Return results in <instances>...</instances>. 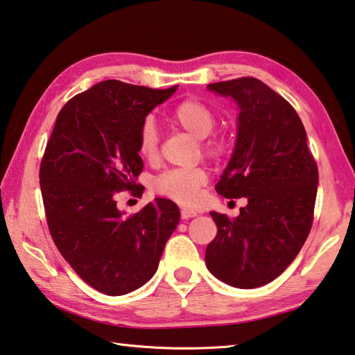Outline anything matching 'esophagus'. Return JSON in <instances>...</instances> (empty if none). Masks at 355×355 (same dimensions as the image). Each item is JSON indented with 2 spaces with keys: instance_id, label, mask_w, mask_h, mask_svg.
<instances>
[{
  "instance_id": "obj_1",
  "label": "esophagus",
  "mask_w": 355,
  "mask_h": 355,
  "mask_svg": "<svg viewBox=\"0 0 355 355\" xmlns=\"http://www.w3.org/2000/svg\"><path fill=\"white\" fill-rule=\"evenodd\" d=\"M180 214H182V218H183V220H186V218L196 217V216H197V211H194V209H188V208H183L182 211H180Z\"/></svg>"
}]
</instances>
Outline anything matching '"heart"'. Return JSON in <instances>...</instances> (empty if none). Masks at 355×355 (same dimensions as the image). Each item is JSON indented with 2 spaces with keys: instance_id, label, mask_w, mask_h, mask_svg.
Masks as SVG:
<instances>
[{
  "instance_id": "b5f03b06",
  "label": "heart",
  "mask_w": 355,
  "mask_h": 355,
  "mask_svg": "<svg viewBox=\"0 0 355 355\" xmlns=\"http://www.w3.org/2000/svg\"><path fill=\"white\" fill-rule=\"evenodd\" d=\"M172 121L189 133L202 140L203 153L211 159H220L227 152V141L222 137H208L216 125V116L208 105L198 99H184L172 110ZM159 152V137L155 122L146 119L138 132V153L147 161H155ZM208 183V173L203 167L192 169H171L161 173L153 182V189L159 196L173 200L180 205H192L197 202L200 189Z\"/></svg>"
}]
</instances>
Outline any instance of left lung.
I'll return each mask as SVG.
<instances>
[{"label": "left lung", "instance_id": "obj_1", "mask_svg": "<svg viewBox=\"0 0 355 355\" xmlns=\"http://www.w3.org/2000/svg\"><path fill=\"white\" fill-rule=\"evenodd\" d=\"M208 88L241 110L233 157L216 191L248 203L236 218L209 212L217 236L205 262L225 284L261 287L284 272L311 233L318 167L298 113L266 83L239 77Z\"/></svg>", "mask_w": 355, "mask_h": 355}]
</instances>
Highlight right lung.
Instances as JSON below:
<instances>
[{
  "label": "right lung",
  "instance_id": "add662e5",
  "mask_svg": "<svg viewBox=\"0 0 355 355\" xmlns=\"http://www.w3.org/2000/svg\"><path fill=\"white\" fill-rule=\"evenodd\" d=\"M104 80L69 99L57 116L40 164L49 233L88 286L119 296L155 275L180 222L178 206L155 198L125 217L114 196H143L138 132L157 105L177 92Z\"/></svg>",
  "mask_w": 355,
  "mask_h": 355
}]
</instances>
